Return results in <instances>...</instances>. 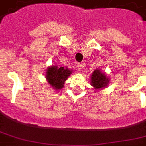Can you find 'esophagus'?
<instances>
[{
  "label": "esophagus",
  "instance_id": "esophagus-1",
  "mask_svg": "<svg viewBox=\"0 0 146 146\" xmlns=\"http://www.w3.org/2000/svg\"><path fill=\"white\" fill-rule=\"evenodd\" d=\"M76 66H77V68L78 70L80 71L82 70V63H78L77 65H76Z\"/></svg>",
  "mask_w": 146,
  "mask_h": 146
}]
</instances>
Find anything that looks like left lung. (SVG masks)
Returning a JSON list of instances; mask_svg holds the SVG:
<instances>
[{"instance_id": "obj_1", "label": "left lung", "mask_w": 146, "mask_h": 146, "mask_svg": "<svg viewBox=\"0 0 146 146\" xmlns=\"http://www.w3.org/2000/svg\"><path fill=\"white\" fill-rule=\"evenodd\" d=\"M91 84L96 89L104 88L108 83V79L106 77L104 73L100 72V70H96L93 72L91 78Z\"/></svg>"}]
</instances>
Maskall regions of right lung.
Masks as SVG:
<instances>
[{"label":"right lung","instance_id":"obj_1","mask_svg":"<svg viewBox=\"0 0 146 146\" xmlns=\"http://www.w3.org/2000/svg\"><path fill=\"white\" fill-rule=\"evenodd\" d=\"M72 70H70L66 67L60 66L58 68L57 66L48 67L47 70L46 79L49 84L55 89H61L64 87V82L67 77L70 75Z\"/></svg>","mask_w":146,"mask_h":146}]
</instances>
